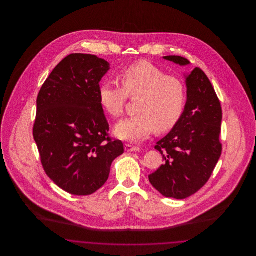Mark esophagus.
<instances>
[{"instance_id":"1","label":"esophagus","mask_w":256,"mask_h":256,"mask_svg":"<svg viewBox=\"0 0 256 256\" xmlns=\"http://www.w3.org/2000/svg\"><path fill=\"white\" fill-rule=\"evenodd\" d=\"M124 150L128 152H140V148L139 146H132V145H128L126 144L124 146Z\"/></svg>"}]
</instances>
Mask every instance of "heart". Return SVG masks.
<instances>
[{"label":"heart","mask_w":256,"mask_h":256,"mask_svg":"<svg viewBox=\"0 0 256 256\" xmlns=\"http://www.w3.org/2000/svg\"><path fill=\"white\" fill-rule=\"evenodd\" d=\"M120 80L122 88L106 82L98 89L100 104L113 118L122 115L128 96L140 97L138 115L116 124L114 134L119 139L139 143L154 130L159 134L170 132L180 122L186 100L180 80L146 60L124 69Z\"/></svg>","instance_id":"heart-1"}]
</instances>
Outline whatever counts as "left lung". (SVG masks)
Listing matches in <instances>:
<instances>
[{"label":"left lung","instance_id":"left-lung-1","mask_svg":"<svg viewBox=\"0 0 256 256\" xmlns=\"http://www.w3.org/2000/svg\"><path fill=\"white\" fill-rule=\"evenodd\" d=\"M180 66L190 62L178 56L163 58ZM187 100L176 126L154 146L164 164L148 176L150 184L166 198L183 200L210 178L222 154V108L206 74L200 68L186 74Z\"/></svg>","mask_w":256,"mask_h":256}]
</instances>
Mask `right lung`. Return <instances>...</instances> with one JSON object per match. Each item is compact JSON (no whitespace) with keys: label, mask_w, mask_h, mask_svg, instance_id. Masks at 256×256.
Segmentation results:
<instances>
[{"label":"right lung","mask_w":256,"mask_h":256,"mask_svg":"<svg viewBox=\"0 0 256 256\" xmlns=\"http://www.w3.org/2000/svg\"><path fill=\"white\" fill-rule=\"evenodd\" d=\"M110 69L96 56L72 54L52 70L37 97L34 138L43 168L72 195L95 193L124 154L122 142L108 135L98 100L100 82Z\"/></svg>","instance_id":"right-lung-1"}]
</instances>
